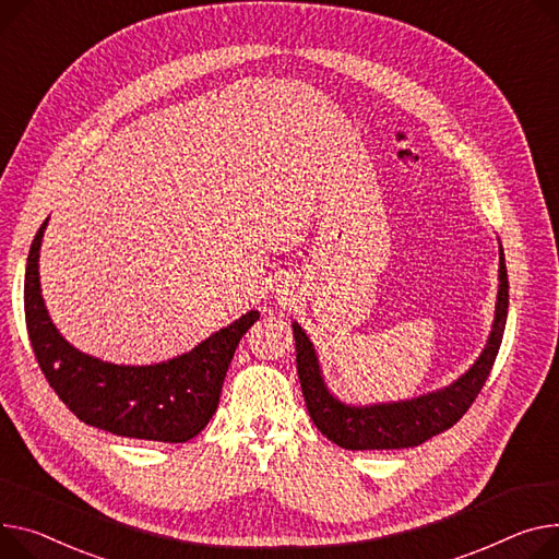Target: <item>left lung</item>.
I'll use <instances>...</instances> for the list:
<instances>
[{"label":"left lung","mask_w":559,"mask_h":559,"mask_svg":"<svg viewBox=\"0 0 559 559\" xmlns=\"http://www.w3.org/2000/svg\"><path fill=\"white\" fill-rule=\"evenodd\" d=\"M508 319V272L499 249V294L495 323L486 348L456 382L440 391L389 404L353 406L334 397L321 376L317 350L299 323H292L296 342V370L308 414L317 429L344 450H402L454 427L486 384L495 366Z\"/></svg>","instance_id":"8db88e82"}]
</instances>
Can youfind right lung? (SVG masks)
<instances>
[{"instance_id":"1","label":"right lung","mask_w":559,"mask_h":559,"mask_svg":"<svg viewBox=\"0 0 559 559\" xmlns=\"http://www.w3.org/2000/svg\"><path fill=\"white\" fill-rule=\"evenodd\" d=\"M47 222L49 217L26 258L24 314L35 359L51 389L73 416L103 431L159 442L195 438L215 414L234 353L260 319L258 310L217 330L191 353L162 364L119 366L85 355L64 342L45 308L37 260Z\"/></svg>"}]
</instances>
